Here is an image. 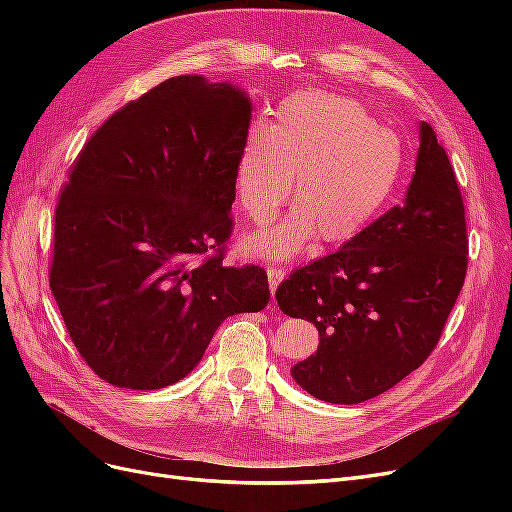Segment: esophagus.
I'll return each instance as SVG.
<instances>
[{
	"label": "esophagus",
	"mask_w": 512,
	"mask_h": 512,
	"mask_svg": "<svg viewBox=\"0 0 512 512\" xmlns=\"http://www.w3.org/2000/svg\"><path fill=\"white\" fill-rule=\"evenodd\" d=\"M267 277H269V288H271V294H275L277 286H280L284 282L286 277V271L282 267H269L267 269Z\"/></svg>",
	"instance_id": "1"
}]
</instances>
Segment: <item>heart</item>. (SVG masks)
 Segmentation results:
<instances>
[{
    "label": "heart",
    "mask_w": 512,
    "mask_h": 512,
    "mask_svg": "<svg viewBox=\"0 0 512 512\" xmlns=\"http://www.w3.org/2000/svg\"><path fill=\"white\" fill-rule=\"evenodd\" d=\"M404 173V145L352 98L322 89L290 94L269 126L245 134L235 166L237 200L256 224L269 222L290 196L294 207L271 230L247 235L245 252L290 258L316 235L344 243L389 203Z\"/></svg>",
    "instance_id": "heart-1"
}]
</instances>
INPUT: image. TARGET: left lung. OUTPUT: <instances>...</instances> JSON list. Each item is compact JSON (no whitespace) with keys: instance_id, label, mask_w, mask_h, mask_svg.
I'll return each instance as SVG.
<instances>
[{"instance_id":"1","label":"left lung","mask_w":512,"mask_h":512,"mask_svg":"<svg viewBox=\"0 0 512 512\" xmlns=\"http://www.w3.org/2000/svg\"><path fill=\"white\" fill-rule=\"evenodd\" d=\"M468 271L466 209L444 147L421 123L414 175L395 205L337 252L275 292L318 329V350L290 369L329 404H361L404 380L436 348Z\"/></svg>"}]
</instances>
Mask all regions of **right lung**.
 <instances>
[{
	"label": "right lung",
	"mask_w": 512,
	"mask_h": 512,
	"mask_svg": "<svg viewBox=\"0 0 512 512\" xmlns=\"http://www.w3.org/2000/svg\"><path fill=\"white\" fill-rule=\"evenodd\" d=\"M252 102L166 79L91 134L55 209L49 284L76 350L119 389L185 378L215 329L269 303L267 271L224 265Z\"/></svg>",
	"instance_id": "add662e5"
}]
</instances>
